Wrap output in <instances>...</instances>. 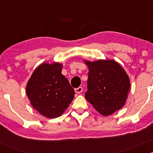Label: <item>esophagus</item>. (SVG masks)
Instances as JSON below:
<instances>
[{"instance_id":"1","label":"esophagus","mask_w":153,"mask_h":153,"mask_svg":"<svg viewBox=\"0 0 153 153\" xmlns=\"http://www.w3.org/2000/svg\"><path fill=\"white\" fill-rule=\"evenodd\" d=\"M75 92H76V93L79 94V93H81V92L83 91V88L81 87V86H79V87H78V88H75Z\"/></svg>"}]
</instances>
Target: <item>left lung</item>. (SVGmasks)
<instances>
[{"label": "left lung", "mask_w": 153, "mask_h": 153, "mask_svg": "<svg viewBox=\"0 0 153 153\" xmlns=\"http://www.w3.org/2000/svg\"><path fill=\"white\" fill-rule=\"evenodd\" d=\"M88 67L86 99L101 115L108 116L126 104L130 89L124 69L114 60H84Z\"/></svg>", "instance_id": "8db88e82"}]
</instances>
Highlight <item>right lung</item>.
<instances>
[{"mask_svg": "<svg viewBox=\"0 0 153 153\" xmlns=\"http://www.w3.org/2000/svg\"><path fill=\"white\" fill-rule=\"evenodd\" d=\"M62 64L44 62L34 70L26 86L31 105L48 118L62 115L75 97V91L61 74Z\"/></svg>", "mask_w": 153, "mask_h": 153, "instance_id": "right-lung-1", "label": "right lung"}]
</instances>
